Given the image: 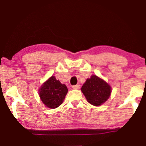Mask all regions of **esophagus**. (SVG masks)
<instances>
[{
	"instance_id": "obj_1",
	"label": "esophagus",
	"mask_w": 146,
	"mask_h": 146,
	"mask_svg": "<svg viewBox=\"0 0 146 146\" xmlns=\"http://www.w3.org/2000/svg\"><path fill=\"white\" fill-rule=\"evenodd\" d=\"M73 89H74V90H79L80 89V85L79 84H76V85H74L72 86Z\"/></svg>"
}]
</instances>
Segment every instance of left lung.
Masks as SVG:
<instances>
[{
  "mask_svg": "<svg viewBox=\"0 0 146 146\" xmlns=\"http://www.w3.org/2000/svg\"><path fill=\"white\" fill-rule=\"evenodd\" d=\"M88 102L95 106H99L104 103L110 97L111 88L104 80L92 75L88 78L81 88Z\"/></svg>",
  "mask_w": 146,
  "mask_h": 146,
  "instance_id": "8db88e82",
  "label": "left lung"
}]
</instances>
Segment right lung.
<instances>
[{
	"label": "right lung",
	"mask_w": 146,
	"mask_h": 146,
	"mask_svg": "<svg viewBox=\"0 0 146 146\" xmlns=\"http://www.w3.org/2000/svg\"><path fill=\"white\" fill-rule=\"evenodd\" d=\"M68 91L66 86L52 76L43 84L38 92L44 104L49 108L55 109L62 104Z\"/></svg>",
	"instance_id": "obj_1"
}]
</instances>
